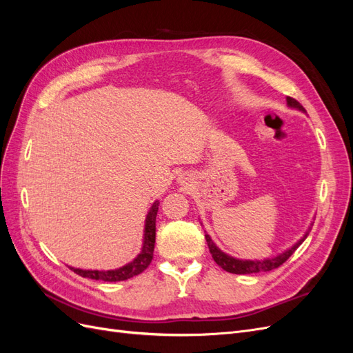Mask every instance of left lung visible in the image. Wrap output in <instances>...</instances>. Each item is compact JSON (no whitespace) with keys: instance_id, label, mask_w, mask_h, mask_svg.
<instances>
[{"instance_id":"8db88e82","label":"left lung","mask_w":353,"mask_h":353,"mask_svg":"<svg viewBox=\"0 0 353 353\" xmlns=\"http://www.w3.org/2000/svg\"><path fill=\"white\" fill-rule=\"evenodd\" d=\"M287 105H288V108H292V109L301 110L303 113L306 112L303 109V105L299 101H296L294 99H292V97H287ZM309 231H311V227H309V230L305 232V236L297 243H294L290 249H287L283 253L274 256V258H266V259H262V261L232 258V256L227 254L225 252H222L218 248V245L212 241L210 236L206 231H205V237H206V241H208V245H209V252L212 254L213 261H215L222 270H225L227 272H231V274H256V272H266V271H272L275 268H279L280 265H283L288 258H290V256L294 253V250L299 248V245H301L305 241Z\"/></svg>"}]
</instances>
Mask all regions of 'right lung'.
Listing matches in <instances>:
<instances>
[{
  "label": "right lung",
  "mask_w": 353,
  "mask_h": 353,
  "mask_svg": "<svg viewBox=\"0 0 353 353\" xmlns=\"http://www.w3.org/2000/svg\"><path fill=\"white\" fill-rule=\"evenodd\" d=\"M159 210V201L156 200L150 210H148L145 216V225H144V237H143V245L141 252L137 254V258L126 265L121 266V268L116 270H108V271H99V270H81V268H69L77 272L78 275L83 276V279H91V280H100V281H123L128 279H132V276L141 274L147 266L150 265L153 259V252H154V241H156V216Z\"/></svg>",
  "instance_id": "right-lung-1"
}]
</instances>
